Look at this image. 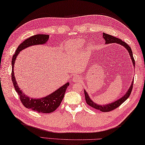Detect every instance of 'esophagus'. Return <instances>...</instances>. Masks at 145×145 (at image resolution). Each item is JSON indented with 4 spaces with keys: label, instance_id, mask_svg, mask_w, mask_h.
<instances>
[{
    "label": "esophagus",
    "instance_id": "1",
    "mask_svg": "<svg viewBox=\"0 0 145 145\" xmlns=\"http://www.w3.org/2000/svg\"><path fill=\"white\" fill-rule=\"evenodd\" d=\"M73 80L75 82H78V81H80L81 80V77L78 76V75H76V76H74L73 77Z\"/></svg>",
    "mask_w": 145,
    "mask_h": 145
}]
</instances>
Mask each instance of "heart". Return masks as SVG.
I'll return each mask as SVG.
<instances>
[{"mask_svg": "<svg viewBox=\"0 0 145 145\" xmlns=\"http://www.w3.org/2000/svg\"><path fill=\"white\" fill-rule=\"evenodd\" d=\"M84 42V40H82L81 39H79L74 41H72L71 42H70L69 44L68 48H67L68 51L71 52V51H74V50H76L77 48H80L81 46L83 45Z\"/></svg>", "mask_w": 145, "mask_h": 145, "instance_id": "heart-1", "label": "heart"}]
</instances>
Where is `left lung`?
<instances>
[{"mask_svg":"<svg viewBox=\"0 0 145 145\" xmlns=\"http://www.w3.org/2000/svg\"><path fill=\"white\" fill-rule=\"evenodd\" d=\"M103 37H104V39L106 41V44H109V43H118L120 44H121L122 46H123L125 48L128 50L129 52V54L130 55V57L131 58V60L133 61V64L134 66H135V59L133 57V52L132 50L131 49L130 47H129L128 44H127L125 42H124L121 39H119V38L115 37L113 35H111L110 34H107L105 33H103ZM133 81L132 82V84L131 87L129 88V89H128V92H126V93L125 94V95L123 96L121 98H120V99L117 100L115 102L111 103V104H109L107 105H105V106H101V105H96V103H94L92 101L89 96H88V93H86V91L84 90V95H85V99H86V102L87 103V104L90 106L91 107H92L96 110H99L102 112H110L111 111H113L115 109L119 107V106L122 105L123 103L125 102L126 100L128 98L129 96H130L131 93L133 89Z\"/></svg>","mask_w":145,"mask_h":145,"instance_id":"1","label":"left lung"}]
</instances>
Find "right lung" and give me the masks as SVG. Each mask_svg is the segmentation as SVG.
Returning a JSON list of instances; mask_svg holds the SVG:
<instances>
[{
    "mask_svg": "<svg viewBox=\"0 0 145 145\" xmlns=\"http://www.w3.org/2000/svg\"><path fill=\"white\" fill-rule=\"evenodd\" d=\"M49 35L46 34H37L25 39L18 46L16 52L13 55L12 59V81L15 90L20 97V101L25 108L31 109V110L37 111L38 113H52L60 106L62 100L63 99L67 88L69 85V82L64 84L59 89H58L55 92L52 93L48 96L37 99L30 98L28 96H25L22 93V91L20 90L19 86H17L16 78L14 77V66L15 61H16L17 56L19 54L20 51L29 46L37 45V44H45L49 39Z\"/></svg>",
    "mask_w": 145,
    "mask_h": 145,
    "instance_id": "1",
    "label": "right lung"
}]
</instances>
